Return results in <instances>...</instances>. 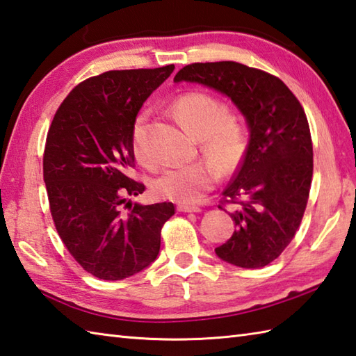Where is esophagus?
<instances>
[{"mask_svg": "<svg viewBox=\"0 0 356 356\" xmlns=\"http://www.w3.org/2000/svg\"><path fill=\"white\" fill-rule=\"evenodd\" d=\"M178 210H179V212H187V213H188V212H191V213L193 212V213H195V212H200V210H201V209H200V207H193V206H186V204H179V206H178Z\"/></svg>", "mask_w": 356, "mask_h": 356, "instance_id": "esophagus-1", "label": "esophagus"}]
</instances>
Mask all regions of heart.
<instances>
[{
  "instance_id": "1",
  "label": "heart",
  "mask_w": 356,
  "mask_h": 356,
  "mask_svg": "<svg viewBox=\"0 0 356 356\" xmlns=\"http://www.w3.org/2000/svg\"><path fill=\"white\" fill-rule=\"evenodd\" d=\"M173 112L187 132L201 140V152L220 173L230 175L241 165L249 130L243 121L232 117L224 101L204 92H187L173 103ZM146 122L147 112H140L132 126V149L140 161H147ZM211 165L197 161L172 165L159 173L152 187L159 198L195 204L215 184L216 170Z\"/></svg>"
}]
</instances>
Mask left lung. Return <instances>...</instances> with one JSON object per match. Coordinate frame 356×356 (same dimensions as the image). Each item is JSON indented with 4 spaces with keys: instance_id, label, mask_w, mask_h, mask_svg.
<instances>
[{
    "instance_id": "1",
    "label": "left lung",
    "mask_w": 356,
    "mask_h": 356,
    "mask_svg": "<svg viewBox=\"0 0 356 356\" xmlns=\"http://www.w3.org/2000/svg\"><path fill=\"white\" fill-rule=\"evenodd\" d=\"M173 79L224 93L248 121V152L218 206H234L235 232L215 252L244 269L264 267L292 241L307 206L314 147L304 108L278 76L235 61L188 64Z\"/></svg>"
}]
</instances>
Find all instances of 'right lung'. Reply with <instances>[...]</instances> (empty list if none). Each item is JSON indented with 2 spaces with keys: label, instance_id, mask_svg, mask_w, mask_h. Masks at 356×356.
<instances>
[{
  "label": "right lung",
  "instance_id": "1",
  "mask_svg": "<svg viewBox=\"0 0 356 356\" xmlns=\"http://www.w3.org/2000/svg\"><path fill=\"white\" fill-rule=\"evenodd\" d=\"M175 69L108 70L75 86L49 127L42 175L55 229L93 277L124 280L155 261L172 202L141 206L132 126L144 101Z\"/></svg>",
  "mask_w": 356,
  "mask_h": 356
}]
</instances>
